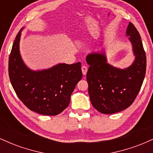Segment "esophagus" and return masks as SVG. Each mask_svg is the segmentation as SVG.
Here are the masks:
<instances>
[{
	"label": "esophagus",
	"mask_w": 153,
	"mask_h": 153,
	"mask_svg": "<svg viewBox=\"0 0 153 153\" xmlns=\"http://www.w3.org/2000/svg\"><path fill=\"white\" fill-rule=\"evenodd\" d=\"M81 70H82V74H83V75H86L87 73V71H88V68L86 66H82L81 68Z\"/></svg>",
	"instance_id": "34e87169"
}]
</instances>
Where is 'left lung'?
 Masks as SVG:
<instances>
[{
  "instance_id": "8db88e82",
  "label": "left lung",
  "mask_w": 153,
  "mask_h": 153,
  "mask_svg": "<svg viewBox=\"0 0 153 153\" xmlns=\"http://www.w3.org/2000/svg\"><path fill=\"white\" fill-rule=\"evenodd\" d=\"M127 34L131 44L134 62L121 69L107 62L105 50L92 52L86 57L90 65L87 72L88 94L93 106L105 114L117 113L134 102L145 76L146 55L138 31L131 23Z\"/></svg>"
}]
</instances>
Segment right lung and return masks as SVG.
I'll return each instance as SVG.
<instances>
[{"instance_id": "1", "label": "right lung", "mask_w": 153, "mask_h": 153, "mask_svg": "<svg viewBox=\"0 0 153 153\" xmlns=\"http://www.w3.org/2000/svg\"><path fill=\"white\" fill-rule=\"evenodd\" d=\"M23 28L12 47L8 62L11 85L28 108L42 115L55 116L69 105L71 96L81 80V63H59L48 69L32 71L23 61L19 50Z\"/></svg>"}]
</instances>
